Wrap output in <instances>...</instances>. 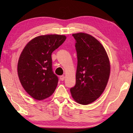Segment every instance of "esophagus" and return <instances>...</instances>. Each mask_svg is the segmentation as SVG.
<instances>
[{"instance_id":"34e87169","label":"esophagus","mask_w":133,"mask_h":133,"mask_svg":"<svg viewBox=\"0 0 133 133\" xmlns=\"http://www.w3.org/2000/svg\"><path fill=\"white\" fill-rule=\"evenodd\" d=\"M60 79L62 81H63L64 79V75H61L60 76Z\"/></svg>"}]
</instances>
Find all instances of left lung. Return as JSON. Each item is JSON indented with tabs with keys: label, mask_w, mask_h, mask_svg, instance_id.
Segmentation results:
<instances>
[{
	"label": "left lung",
	"mask_w": 133,
	"mask_h": 133,
	"mask_svg": "<svg viewBox=\"0 0 133 133\" xmlns=\"http://www.w3.org/2000/svg\"><path fill=\"white\" fill-rule=\"evenodd\" d=\"M75 39L77 68L75 85L70 89L77 103L88 104L100 97L108 82L110 65L102 45L85 33L72 34Z\"/></svg>",
	"instance_id": "8db88e82"
}]
</instances>
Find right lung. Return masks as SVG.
<instances>
[{"label": "right lung", "instance_id": "1", "mask_svg": "<svg viewBox=\"0 0 133 133\" xmlns=\"http://www.w3.org/2000/svg\"><path fill=\"white\" fill-rule=\"evenodd\" d=\"M64 35L39 36L27 43L19 59L18 74L26 91L36 100L51 95L58 78L52 71L51 54L66 40Z\"/></svg>", "mask_w": 133, "mask_h": 133}]
</instances>
